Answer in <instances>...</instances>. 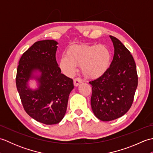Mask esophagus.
<instances>
[{"label": "esophagus", "instance_id": "obj_1", "mask_svg": "<svg viewBox=\"0 0 153 153\" xmlns=\"http://www.w3.org/2000/svg\"><path fill=\"white\" fill-rule=\"evenodd\" d=\"M82 82V79L79 78V77H77V78H75L74 79V83L75 86H77L79 83H81Z\"/></svg>", "mask_w": 153, "mask_h": 153}]
</instances>
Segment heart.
<instances>
[{"label": "heart", "instance_id": "obj_1", "mask_svg": "<svg viewBox=\"0 0 153 153\" xmlns=\"http://www.w3.org/2000/svg\"><path fill=\"white\" fill-rule=\"evenodd\" d=\"M111 60V52L106 45H76L70 47L66 56L60 58L59 66L65 74L71 76L76 66L81 65L84 76L87 78L95 79L108 70Z\"/></svg>", "mask_w": 153, "mask_h": 153}]
</instances>
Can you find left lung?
<instances>
[{"label":"left lung","instance_id":"1","mask_svg":"<svg viewBox=\"0 0 153 153\" xmlns=\"http://www.w3.org/2000/svg\"><path fill=\"white\" fill-rule=\"evenodd\" d=\"M114 54L106 72L89 83L92 86L91 105L97 118L112 121L131 108L138 83L135 60L121 41L110 35Z\"/></svg>","mask_w":153,"mask_h":153}]
</instances>
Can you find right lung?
I'll return each instance as SVG.
<instances>
[{"mask_svg": "<svg viewBox=\"0 0 153 153\" xmlns=\"http://www.w3.org/2000/svg\"><path fill=\"white\" fill-rule=\"evenodd\" d=\"M57 45L54 40L35 42L19 59L16 77L25 111L36 121L47 125L56 124L63 119L74 89L72 79L61 74L56 62ZM36 71L41 73L39 77L33 76ZM32 78L38 80L37 90L28 87V80Z\"/></svg>", "mask_w": 153, "mask_h": 153, "instance_id": "1", "label": "right lung"}]
</instances>
